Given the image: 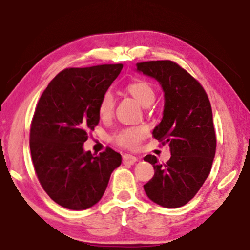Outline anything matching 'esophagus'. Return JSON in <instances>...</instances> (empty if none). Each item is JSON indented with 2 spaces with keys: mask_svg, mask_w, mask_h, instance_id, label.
<instances>
[{
  "mask_svg": "<svg viewBox=\"0 0 250 250\" xmlns=\"http://www.w3.org/2000/svg\"><path fill=\"white\" fill-rule=\"evenodd\" d=\"M137 161L138 158L133 155H130V154H124L122 155V162H124L125 165H132Z\"/></svg>",
  "mask_w": 250,
  "mask_h": 250,
  "instance_id": "esophagus-1",
  "label": "esophagus"
}]
</instances>
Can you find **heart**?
I'll use <instances>...</instances> for the list:
<instances>
[{
	"instance_id": "obj_1",
	"label": "heart",
	"mask_w": 250,
	"mask_h": 250,
	"mask_svg": "<svg viewBox=\"0 0 250 250\" xmlns=\"http://www.w3.org/2000/svg\"><path fill=\"white\" fill-rule=\"evenodd\" d=\"M125 92L130 94L141 105L147 107L154 103L156 97L155 89L146 81L137 80L125 86ZM115 110V101L109 92H106L99 102L98 113L102 119H109ZM146 137V129L143 126H130L122 129L112 135V142L124 148L134 149Z\"/></svg>"
}]
</instances>
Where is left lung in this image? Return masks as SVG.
Listing matches in <instances>:
<instances>
[{"instance_id":"1","label":"left lung","mask_w":250,"mask_h":250,"mask_svg":"<svg viewBox=\"0 0 250 250\" xmlns=\"http://www.w3.org/2000/svg\"><path fill=\"white\" fill-rule=\"evenodd\" d=\"M137 70L160 82L164 90V112L153 137L168 143L171 156L160 164L156 156L144 161L154 167L145 193L164 208H179L196 196L211 171L216 137L210 101L202 85L176 62L137 63Z\"/></svg>"}]
</instances>
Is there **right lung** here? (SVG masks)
<instances>
[{
  "label": "right lung",
  "mask_w": 250,
  "mask_h": 250,
  "mask_svg": "<svg viewBox=\"0 0 250 250\" xmlns=\"http://www.w3.org/2000/svg\"><path fill=\"white\" fill-rule=\"evenodd\" d=\"M120 64L70 67L43 90L30 125L29 146L38 180L48 196L70 210L101 200L121 155L110 147L99 155L84 152L88 132L99 122L103 95L122 70Z\"/></svg>",
  "instance_id": "add662e5"
}]
</instances>
